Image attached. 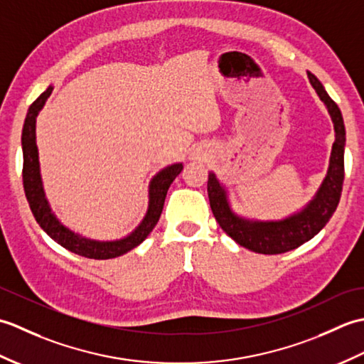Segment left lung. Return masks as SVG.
I'll use <instances>...</instances> for the list:
<instances>
[{"label":"left lung","mask_w":364,"mask_h":364,"mask_svg":"<svg viewBox=\"0 0 364 364\" xmlns=\"http://www.w3.org/2000/svg\"><path fill=\"white\" fill-rule=\"evenodd\" d=\"M308 80H310L316 94L327 106L335 128V142L331 146L327 175L313 200H310V203L304 210L283 220L262 222L239 218L230 208L227 191L218 180V176L213 172L208 175V197H210L215 220L233 241L255 253H284L310 241L327 225V222L336 211L339 198H341L346 145L344 120L338 105L330 98L322 82L310 72H308Z\"/></svg>","instance_id":"1"}]
</instances>
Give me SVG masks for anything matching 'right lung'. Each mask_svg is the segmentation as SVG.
Returning a JSON list of instances; mask_svg holds the SVG:
<instances>
[{"instance_id":"1","label":"right lung","mask_w":364,"mask_h":364,"mask_svg":"<svg viewBox=\"0 0 364 364\" xmlns=\"http://www.w3.org/2000/svg\"><path fill=\"white\" fill-rule=\"evenodd\" d=\"M51 92L53 86H48V89L29 106L25 125H23V188H25L29 208L45 233L54 239L59 245H63L64 249L90 259L117 258L120 255L133 250L134 247H137L151 233V230L161 218L170 184L181 173L183 164L178 162V164L168 166L153 176L149 186V210H146L145 218L139 223V227L127 237L117 239V241H95V239H87L75 233V231L63 225L51 211L48 200L45 197L41 176V164H38V151L36 144V119L45 102L51 95Z\"/></svg>"}]
</instances>
